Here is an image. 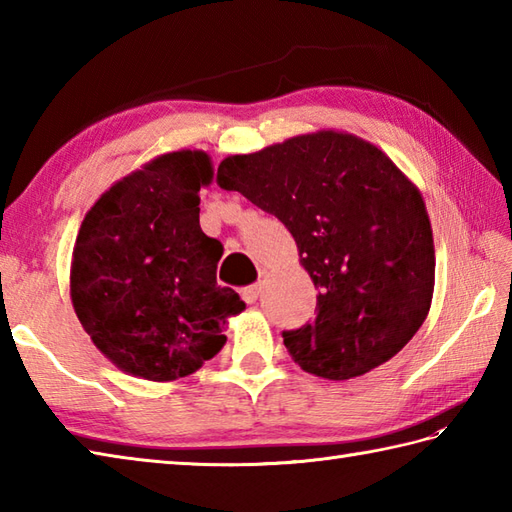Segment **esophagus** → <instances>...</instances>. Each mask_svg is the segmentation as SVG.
Wrapping results in <instances>:
<instances>
[{"label":"esophagus","mask_w":512,"mask_h":512,"mask_svg":"<svg viewBox=\"0 0 512 512\" xmlns=\"http://www.w3.org/2000/svg\"><path fill=\"white\" fill-rule=\"evenodd\" d=\"M259 292H262V284L246 286V288L242 290V297H244V301H246V303H255V301H257V297H259Z\"/></svg>","instance_id":"1"}]
</instances>
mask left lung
Instances as JSON below:
<instances>
[{
    "instance_id": "left-lung-1",
    "label": "left lung",
    "mask_w": 512,
    "mask_h": 512,
    "mask_svg": "<svg viewBox=\"0 0 512 512\" xmlns=\"http://www.w3.org/2000/svg\"><path fill=\"white\" fill-rule=\"evenodd\" d=\"M217 184L286 224L319 288L314 321L284 332L303 372L363 376L420 330L436 281L431 222L376 145L323 129L224 158Z\"/></svg>"
}]
</instances>
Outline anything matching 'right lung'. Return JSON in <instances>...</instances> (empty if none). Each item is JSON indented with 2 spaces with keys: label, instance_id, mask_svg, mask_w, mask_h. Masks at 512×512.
<instances>
[{
  "label": "right lung",
  "instance_id": "right-lung-1",
  "mask_svg": "<svg viewBox=\"0 0 512 512\" xmlns=\"http://www.w3.org/2000/svg\"><path fill=\"white\" fill-rule=\"evenodd\" d=\"M209 154L180 149L112 184L76 235L70 297L92 343L123 372L167 383L226 343L246 303L217 286L222 244L200 228Z\"/></svg>",
  "mask_w": 512,
  "mask_h": 512
}]
</instances>
